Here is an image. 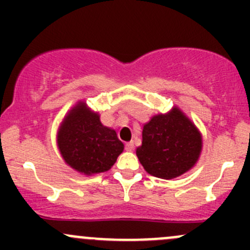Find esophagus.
<instances>
[{
	"mask_svg": "<svg viewBox=\"0 0 250 250\" xmlns=\"http://www.w3.org/2000/svg\"><path fill=\"white\" fill-rule=\"evenodd\" d=\"M125 150H127V151L134 150V143H133V141H129V143L125 144Z\"/></svg>",
	"mask_w": 250,
	"mask_h": 250,
	"instance_id": "obj_1",
	"label": "esophagus"
}]
</instances>
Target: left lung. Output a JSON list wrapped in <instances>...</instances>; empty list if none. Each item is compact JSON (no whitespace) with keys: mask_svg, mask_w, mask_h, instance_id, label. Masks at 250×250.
<instances>
[{"mask_svg":"<svg viewBox=\"0 0 250 250\" xmlns=\"http://www.w3.org/2000/svg\"><path fill=\"white\" fill-rule=\"evenodd\" d=\"M202 137L178 107L156 115L144 125L137 156L144 169L161 179H174L190 170L201 155Z\"/></svg>","mask_w":250,"mask_h":250,"instance_id":"1","label":"left lung"}]
</instances>
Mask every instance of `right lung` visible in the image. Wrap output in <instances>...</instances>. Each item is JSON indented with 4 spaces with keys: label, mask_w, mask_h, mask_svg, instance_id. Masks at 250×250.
<instances>
[{
    "label": "right lung",
    "mask_w": 250,
    "mask_h": 250,
    "mask_svg": "<svg viewBox=\"0 0 250 250\" xmlns=\"http://www.w3.org/2000/svg\"><path fill=\"white\" fill-rule=\"evenodd\" d=\"M57 141L66 165L85 175L109 170L125 148L115 130L103 125L98 112L84 102L65 116Z\"/></svg>",
    "instance_id": "1"
}]
</instances>
